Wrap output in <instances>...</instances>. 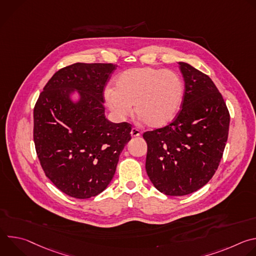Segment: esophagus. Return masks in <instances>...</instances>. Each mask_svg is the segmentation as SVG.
Masks as SVG:
<instances>
[{
    "label": "esophagus",
    "instance_id": "obj_1",
    "mask_svg": "<svg viewBox=\"0 0 256 256\" xmlns=\"http://www.w3.org/2000/svg\"><path fill=\"white\" fill-rule=\"evenodd\" d=\"M130 134L132 138H136V136H138L142 134V132L138 128H132V132H130Z\"/></svg>",
    "mask_w": 256,
    "mask_h": 256
}]
</instances>
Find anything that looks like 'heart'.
<instances>
[{"mask_svg": "<svg viewBox=\"0 0 256 256\" xmlns=\"http://www.w3.org/2000/svg\"><path fill=\"white\" fill-rule=\"evenodd\" d=\"M184 87L171 70L150 66L132 68L116 77L114 90L107 89L104 98L109 109L118 118H126L132 106L136 114L151 128L170 122L177 114Z\"/></svg>", "mask_w": 256, "mask_h": 256, "instance_id": "1", "label": "heart"}]
</instances>
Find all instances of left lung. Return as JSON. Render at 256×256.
I'll return each mask as SVG.
<instances>
[{"label": "left lung", "instance_id": "left-lung-1", "mask_svg": "<svg viewBox=\"0 0 256 256\" xmlns=\"http://www.w3.org/2000/svg\"><path fill=\"white\" fill-rule=\"evenodd\" d=\"M186 90L181 110L169 124L146 132V170L166 196L192 194L206 186L221 162L230 114L212 79L186 62H178Z\"/></svg>", "mask_w": 256, "mask_h": 256}]
</instances>
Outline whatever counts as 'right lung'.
Returning <instances> with one entry per match:
<instances>
[{"instance_id": "add662e5", "label": "right lung", "mask_w": 256, "mask_h": 256, "mask_svg": "<svg viewBox=\"0 0 256 256\" xmlns=\"http://www.w3.org/2000/svg\"><path fill=\"white\" fill-rule=\"evenodd\" d=\"M112 64L77 62L58 70L34 106L33 140L46 176L64 194L89 198L102 192L130 140L132 124L104 116V87ZM76 88L75 104L68 94Z\"/></svg>"}]
</instances>
